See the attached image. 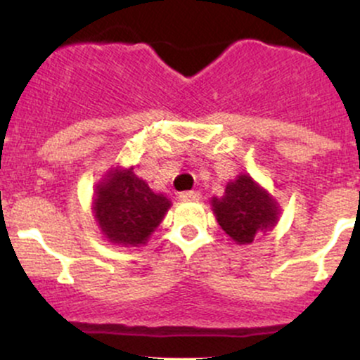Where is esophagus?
Segmentation results:
<instances>
[{
	"label": "esophagus",
	"instance_id": "obj_1",
	"mask_svg": "<svg viewBox=\"0 0 360 360\" xmlns=\"http://www.w3.org/2000/svg\"><path fill=\"white\" fill-rule=\"evenodd\" d=\"M181 201H200L201 193L200 191H184L179 194Z\"/></svg>",
	"mask_w": 360,
	"mask_h": 360
}]
</instances>
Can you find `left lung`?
I'll return each mask as SVG.
<instances>
[{
    "instance_id": "obj_1",
    "label": "left lung",
    "mask_w": 360,
    "mask_h": 360,
    "mask_svg": "<svg viewBox=\"0 0 360 360\" xmlns=\"http://www.w3.org/2000/svg\"><path fill=\"white\" fill-rule=\"evenodd\" d=\"M212 205L220 226L237 243L254 242L255 235L278 221L276 201L245 174L226 186L221 200L213 198Z\"/></svg>"
}]
</instances>
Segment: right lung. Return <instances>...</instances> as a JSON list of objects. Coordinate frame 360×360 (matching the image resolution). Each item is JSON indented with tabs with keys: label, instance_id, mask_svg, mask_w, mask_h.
Instances as JSON below:
<instances>
[{
	"label": "right lung",
	"instance_id": "add662e5",
	"mask_svg": "<svg viewBox=\"0 0 360 360\" xmlns=\"http://www.w3.org/2000/svg\"><path fill=\"white\" fill-rule=\"evenodd\" d=\"M169 206L164 194H155L130 169L110 174L98 186L94 217L110 242L135 247L147 242Z\"/></svg>",
	"mask_w": 360,
	"mask_h": 360
}]
</instances>
